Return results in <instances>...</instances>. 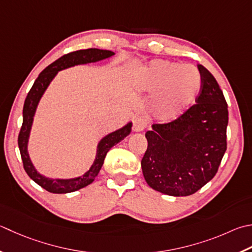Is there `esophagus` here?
I'll return each mask as SVG.
<instances>
[{
	"instance_id": "34e87169",
	"label": "esophagus",
	"mask_w": 252,
	"mask_h": 252,
	"mask_svg": "<svg viewBox=\"0 0 252 252\" xmlns=\"http://www.w3.org/2000/svg\"><path fill=\"white\" fill-rule=\"evenodd\" d=\"M144 127H145V122L141 117H137V118H135L134 120H133L132 129L134 132H141V131L144 130Z\"/></svg>"
}]
</instances>
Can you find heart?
I'll list each match as a JSON object with an SVG mask.
<instances>
[{"label":"heart","instance_id":"b5f03b06","mask_svg":"<svg viewBox=\"0 0 252 252\" xmlns=\"http://www.w3.org/2000/svg\"><path fill=\"white\" fill-rule=\"evenodd\" d=\"M133 85L139 93L156 95L152 116L160 123H168L178 119L194 102L202 80L194 66L158 59L135 73Z\"/></svg>","mask_w":252,"mask_h":252}]
</instances>
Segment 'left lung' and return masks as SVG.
Wrapping results in <instances>:
<instances>
[{"label":"left lung","instance_id":"8db88e82","mask_svg":"<svg viewBox=\"0 0 252 252\" xmlns=\"http://www.w3.org/2000/svg\"><path fill=\"white\" fill-rule=\"evenodd\" d=\"M202 85L195 105L178 119L145 133L141 166L152 189L172 196L193 194L216 175L227 149L228 109L215 77L199 64Z\"/></svg>","mask_w":252,"mask_h":252}]
</instances>
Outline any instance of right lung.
Segmentation results:
<instances>
[{
  "mask_svg": "<svg viewBox=\"0 0 252 252\" xmlns=\"http://www.w3.org/2000/svg\"><path fill=\"white\" fill-rule=\"evenodd\" d=\"M115 56V52L110 50H102V49H86V50H78L71 53H67L65 56L58 59L57 61L51 63L44 70L39 74L37 80L34 81L32 90L29 91L28 95L25 99L24 108H23V126L21 132L18 135V147L21 152L22 160L24 164V169L27 172V175L38 184L43 189L51 192V193H70V192L77 191L84 187L91 185L95 180L97 175L102 167L103 160L112 146H115L118 143L121 142L125 137L131 133L132 122H127L126 126H123L120 129L108 133L102 139L98 142L96 157L94 160L91 168L82 176L75 177V178H49L41 175L39 172L32 161L28 153V142L31 136L32 126L33 123V117L36 115L37 107L40 102V99L43 96L44 92L47 91L48 86L54 77L57 76L59 71L65 70L68 67H73L75 65H83V64H90L99 62L105 59Z\"/></svg>",
  "mask_w": 252,
  "mask_h": 252,
  "instance_id": "right-lung-1",
  "label": "right lung"
}]
</instances>
